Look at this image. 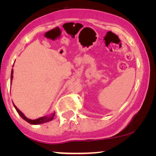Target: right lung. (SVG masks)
<instances>
[{
    "label": "right lung",
    "instance_id": "add662e5",
    "mask_svg": "<svg viewBox=\"0 0 156 156\" xmlns=\"http://www.w3.org/2000/svg\"><path fill=\"white\" fill-rule=\"evenodd\" d=\"M12 74H13V69H12V71H11V76H10V82H12V78H13V76H12ZM13 106L15 108H16L17 112L18 113V114L20 115L21 116V118L23 119H24L25 121H26L27 122H28L29 123H30V124H33V125H38V124H41V123H46V122H48V121H50L51 120H52L53 118H54L55 116V113H52V114H51L50 116H42V117H40L39 119H35V120H32V119H29L28 118H27L26 116H25L24 114L18 109V108L16 107V106L15 105L13 104Z\"/></svg>",
    "mask_w": 156,
    "mask_h": 156
}]
</instances>
